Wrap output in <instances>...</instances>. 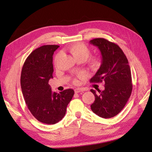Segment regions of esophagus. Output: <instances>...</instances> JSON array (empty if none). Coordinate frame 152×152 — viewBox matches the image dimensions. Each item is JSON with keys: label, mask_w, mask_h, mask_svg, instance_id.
I'll use <instances>...</instances> for the list:
<instances>
[{"label": "esophagus", "mask_w": 152, "mask_h": 152, "mask_svg": "<svg viewBox=\"0 0 152 152\" xmlns=\"http://www.w3.org/2000/svg\"><path fill=\"white\" fill-rule=\"evenodd\" d=\"M82 91H83V89L82 88H76L75 89H74V92H75L76 93H80Z\"/></svg>", "instance_id": "1"}]
</instances>
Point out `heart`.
<instances>
[{"mask_svg":"<svg viewBox=\"0 0 152 152\" xmlns=\"http://www.w3.org/2000/svg\"><path fill=\"white\" fill-rule=\"evenodd\" d=\"M68 51L72 55V57L75 59L76 61L78 60H83L86 61L88 58L89 57L91 51H90L89 48L83 43H76L72 45H71L69 48H68ZM59 57V54H57L55 57L54 59V63L55 64H57V62L58 59ZM100 63H101V61H100L99 58L98 57H93L91 59V64L93 67L98 66ZM78 78H82L83 77V74L82 73L78 75ZM78 82V80L77 78L74 80V83H77Z\"/></svg>","mask_w":152,"mask_h":152,"instance_id":"obj_1","label":"heart"}]
</instances>
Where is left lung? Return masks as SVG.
Returning a JSON list of instances; mask_svg holds the SVG:
<instances>
[{
  "label": "left lung",
  "instance_id": "obj_1",
  "mask_svg": "<svg viewBox=\"0 0 152 152\" xmlns=\"http://www.w3.org/2000/svg\"><path fill=\"white\" fill-rule=\"evenodd\" d=\"M89 43L99 48L102 56L101 65L90 82H104L103 91L91 89L95 97L91 110L102 118L114 117L124 108L133 89L128 60L117 44L104 38H95Z\"/></svg>",
  "mask_w": 152,
  "mask_h": 152
}]
</instances>
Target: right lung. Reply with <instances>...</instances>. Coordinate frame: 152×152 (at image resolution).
<instances>
[{
    "mask_svg": "<svg viewBox=\"0 0 152 152\" xmlns=\"http://www.w3.org/2000/svg\"><path fill=\"white\" fill-rule=\"evenodd\" d=\"M59 47L45 45L34 50L25 60L21 74V90L28 110L37 120L50 125L63 119L74 94L72 89L52 92L48 84L53 78V55Z\"/></svg>",
    "mask_w": 152,
    "mask_h": 152,
    "instance_id": "add662e5",
    "label": "right lung"
}]
</instances>
